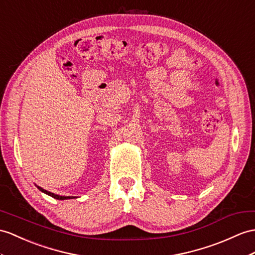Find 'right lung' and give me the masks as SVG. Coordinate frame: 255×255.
<instances>
[{
    "label": "right lung",
    "instance_id": "obj_1",
    "mask_svg": "<svg viewBox=\"0 0 255 255\" xmlns=\"http://www.w3.org/2000/svg\"><path fill=\"white\" fill-rule=\"evenodd\" d=\"M41 191H43V192H45V194H47L48 196H51V197H53V198H55V199H58V200H65V199H72V198H74V197H65V196H58V195H55V194H53V192H51V191H47V190H45V189H43V188H41V187H38Z\"/></svg>",
    "mask_w": 255,
    "mask_h": 255
}]
</instances>
